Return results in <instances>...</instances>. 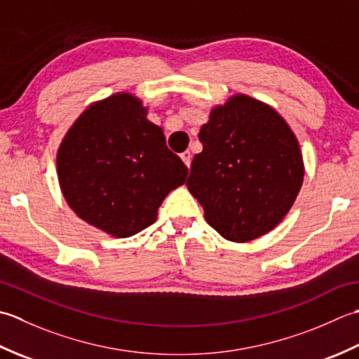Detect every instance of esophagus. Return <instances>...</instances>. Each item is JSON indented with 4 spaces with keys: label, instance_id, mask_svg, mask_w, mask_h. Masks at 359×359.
Returning <instances> with one entry per match:
<instances>
[{
    "label": "esophagus",
    "instance_id": "obj_1",
    "mask_svg": "<svg viewBox=\"0 0 359 359\" xmlns=\"http://www.w3.org/2000/svg\"><path fill=\"white\" fill-rule=\"evenodd\" d=\"M181 159H182V163H184L187 167H190V163H192V155H190L189 150H186L184 153H181Z\"/></svg>",
    "mask_w": 359,
    "mask_h": 359
}]
</instances>
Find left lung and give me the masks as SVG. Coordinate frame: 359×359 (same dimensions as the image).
Listing matches in <instances>:
<instances>
[{
    "label": "left lung",
    "mask_w": 359,
    "mask_h": 359,
    "mask_svg": "<svg viewBox=\"0 0 359 359\" xmlns=\"http://www.w3.org/2000/svg\"><path fill=\"white\" fill-rule=\"evenodd\" d=\"M186 182L222 237L246 243L279 224L304 182L297 137L265 102L233 94L210 109Z\"/></svg>",
    "instance_id": "obj_1"
}]
</instances>
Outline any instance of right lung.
Here are the masks:
<instances>
[{
	"mask_svg": "<svg viewBox=\"0 0 359 359\" xmlns=\"http://www.w3.org/2000/svg\"><path fill=\"white\" fill-rule=\"evenodd\" d=\"M147 111L130 93L93 102L57 151L58 184L68 206L111 237H131L155 223L165 196L187 177Z\"/></svg>",
	"mask_w": 359,
	"mask_h": 359,
	"instance_id": "obj_1",
	"label": "right lung"
}]
</instances>
